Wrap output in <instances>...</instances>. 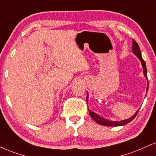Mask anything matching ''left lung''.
<instances>
[{
	"label": "left lung",
	"instance_id": "1",
	"mask_svg": "<svg viewBox=\"0 0 156 156\" xmlns=\"http://www.w3.org/2000/svg\"><path fill=\"white\" fill-rule=\"evenodd\" d=\"M132 52H133L134 54L140 59L142 66H143L144 76H145V78L147 79V68H146L145 62V61L143 60V57H142L141 51H140L139 45H138L137 43L134 40H133V43H132ZM147 90H148V80H147V89H146V92H147ZM87 98H86V100H87V102L88 101V93H87ZM139 109H138V110L136 111V113H134L133 116L130 117V118H129L127 119H125V120H122V121L108 120V119L102 118L101 116H100L99 115L97 114V113L93 112V111H92L91 110H90L89 108H88V110H89L90 116H91L92 119H93L95 122H97L98 124H99L101 125H104V126H124V125L127 124L128 123L132 122V121L133 120L134 118H135L136 116H137L138 111H139Z\"/></svg>",
	"mask_w": 156,
	"mask_h": 156
}]
</instances>
